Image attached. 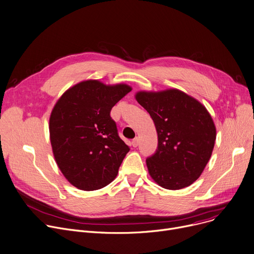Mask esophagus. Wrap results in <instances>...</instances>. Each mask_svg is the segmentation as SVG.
Returning <instances> with one entry per match:
<instances>
[{
    "label": "esophagus",
    "instance_id": "1",
    "mask_svg": "<svg viewBox=\"0 0 254 254\" xmlns=\"http://www.w3.org/2000/svg\"><path fill=\"white\" fill-rule=\"evenodd\" d=\"M139 142H140L139 138H134V139L131 141V145H132V147H138Z\"/></svg>",
    "mask_w": 254,
    "mask_h": 254
}]
</instances>
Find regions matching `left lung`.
I'll return each mask as SVG.
<instances>
[{
	"instance_id": "1",
	"label": "left lung",
	"mask_w": 254,
	"mask_h": 254,
	"mask_svg": "<svg viewBox=\"0 0 254 254\" xmlns=\"http://www.w3.org/2000/svg\"><path fill=\"white\" fill-rule=\"evenodd\" d=\"M136 100L150 114L158 134L156 152L146 159L149 175L164 189L188 187L204 171L214 147L216 129L209 112L177 89L141 91Z\"/></svg>"
}]
</instances>
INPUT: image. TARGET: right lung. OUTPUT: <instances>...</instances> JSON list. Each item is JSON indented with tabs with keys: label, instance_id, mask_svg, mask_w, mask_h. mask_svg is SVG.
Instances as JSON below:
<instances>
[{
	"label": "right lung",
	"instance_id": "1",
	"mask_svg": "<svg viewBox=\"0 0 254 254\" xmlns=\"http://www.w3.org/2000/svg\"><path fill=\"white\" fill-rule=\"evenodd\" d=\"M131 88L83 80L67 90L50 116V141L61 173L79 190L105 187L117 176L129 151L120 138L112 107Z\"/></svg>",
	"mask_w": 254,
	"mask_h": 254
}]
</instances>
